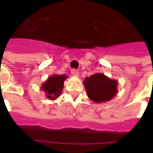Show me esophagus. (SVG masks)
<instances>
[{"label": "esophagus", "mask_w": 153, "mask_h": 153, "mask_svg": "<svg viewBox=\"0 0 153 153\" xmlns=\"http://www.w3.org/2000/svg\"><path fill=\"white\" fill-rule=\"evenodd\" d=\"M71 74H72L73 76H77L79 75V72H78V71H77V70H76V69H72V70H71Z\"/></svg>", "instance_id": "esophagus-1"}]
</instances>
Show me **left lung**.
Segmentation results:
<instances>
[{"instance_id": "obj_1", "label": "left lung", "mask_w": 153, "mask_h": 153, "mask_svg": "<svg viewBox=\"0 0 153 153\" xmlns=\"http://www.w3.org/2000/svg\"><path fill=\"white\" fill-rule=\"evenodd\" d=\"M83 84L88 97L95 103L107 102L117 94V81L110 79L102 73L94 74L86 77Z\"/></svg>"}]
</instances>
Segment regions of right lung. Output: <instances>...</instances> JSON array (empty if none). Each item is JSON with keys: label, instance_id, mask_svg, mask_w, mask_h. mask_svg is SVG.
<instances>
[{"label": "right lung", "instance_id": "add662e5", "mask_svg": "<svg viewBox=\"0 0 153 153\" xmlns=\"http://www.w3.org/2000/svg\"><path fill=\"white\" fill-rule=\"evenodd\" d=\"M67 78L65 75H53L42 83L41 89L45 93L46 97L49 100H54L61 94L64 82Z\"/></svg>", "mask_w": 153, "mask_h": 153}]
</instances>
